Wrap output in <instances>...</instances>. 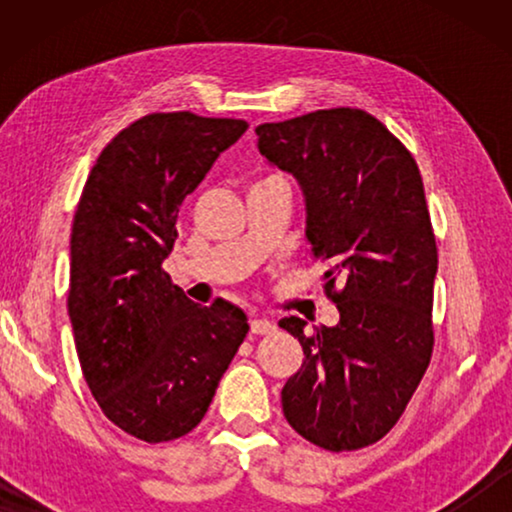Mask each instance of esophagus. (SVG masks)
Returning <instances> with one entry per match:
<instances>
[{
  "mask_svg": "<svg viewBox=\"0 0 512 512\" xmlns=\"http://www.w3.org/2000/svg\"><path fill=\"white\" fill-rule=\"evenodd\" d=\"M249 328H251V333H254V335H268V333L277 331L275 321H270V319H251Z\"/></svg>",
  "mask_w": 512,
  "mask_h": 512,
  "instance_id": "esophagus-1",
  "label": "esophagus"
}]
</instances>
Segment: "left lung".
<instances>
[{
	"label": "left lung",
	"instance_id": "8db88e82",
	"mask_svg": "<svg viewBox=\"0 0 512 512\" xmlns=\"http://www.w3.org/2000/svg\"><path fill=\"white\" fill-rule=\"evenodd\" d=\"M258 151L298 179L314 258L335 326L284 317L303 366L282 389L284 417L331 452L361 450L403 415L433 352L438 270L424 184L412 153L363 109L338 107L263 123Z\"/></svg>",
	"mask_w": 512,
	"mask_h": 512
}]
</instances>
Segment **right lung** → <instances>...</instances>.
Returning a JSON list of instances; mask_svg holds the SVG:
<instances>
[{
    "instance_id": "right-lung-1",
    "label": "right lung",
    "mask_w": 512,
    "mask_h": 512,
    "mask_svg": "<svg viewBox=\"0 0 512 512\" xmlns=\"http://www.w3.org/2000/svg\"><path fill=\"white\" fill-rule=\"evenodd\" d=\"M247 128L191 111L142 116L104 146L76 207L67 293L76 354L104 417L146 443L200 424L247 338L240 307L193 303L163 270L181 202Z\"/></svg>"
}]
</instances>
